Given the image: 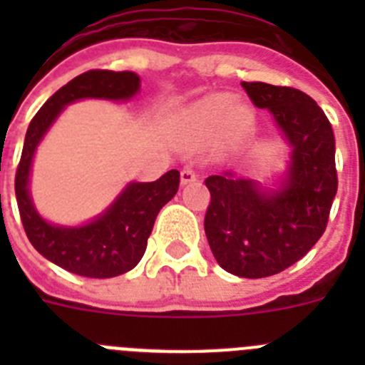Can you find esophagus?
Listing matches in <instances>:
<instances>
[{"label": "esophagus", "instance_id": "34e87169", "mask_svg": "<svg viewBox=\"0 0 365 365\" xmlns=\"http://www.w3.org/2000/svg\"><path fill=\"white\" fill-rule=\"evenodd\" d=\"M197 172L193 170V168H185L182 172H180V185H190L193 180H197Z\"/></svg>", "mask_w": 365, "mask_h": 365}]
</instances>
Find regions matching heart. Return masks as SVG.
I'll return each mask as SVG.
<instances>
[{
  "instance_id": "1",
  "label": "heart",
  "mask_w": 365,
  "mask_h": 365,
  "mask_svg": "<svg viewBox=\"0 0 365 365\" xmlns=\"http://www.w3.org/2000/svg\"><path fill=\"white\" fill-rule=\"evenodd\" d=\"M250 111L235 106L230 95H208L190 106L185 113V128L197 138H210L225 125L227 133L240 135L250 125Z\"/></svg>"
}]
</instances>
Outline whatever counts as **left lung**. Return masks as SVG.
Masks as SVG:
<instances>
[{"label":"left lung","mask_w":365,"mask_h":365,"mask_svg":"<svg viewBox=\"0 0 365 365\" xmlns=\"http://www.w3.org/2000/svg\"><path fill=\"white\" fill-rule=\"evenodd\" d=\"M256 108L269 109L292 146L279 190L234 172L210 175L205 232L212 254L240 278H267L294 265L320 240L336 195L334 133L309 95L285 86L241 82Z\"/></svg>","instance_id":"obj_1"}]
</instances>
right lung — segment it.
Listing matches in <instances>:
<instances>
[{
    "mask_svg": "<svg viewBox=\"0 0 365 365\" xmlns=\"http://www.w3.org/2000/svg\"><path fill=\"white\" fill-rule=\"evenodd\" d=\"M140 87L131 71L93 69L51 96L29 124L16 170V201L32 247L54 265L86 278H113L137 265L146 250L157 214L179 190L180 175L170 170L153 182H130L102 215L83 227H58L36 212L29 193L31 164L38 144L67 104L82 98L130 100Z\"/></svg>",
    "mask_w": 365,
    "mask_h": 365,
    "instance_id": "obj_1",
    "label": "right lung"
}]
</instances>
